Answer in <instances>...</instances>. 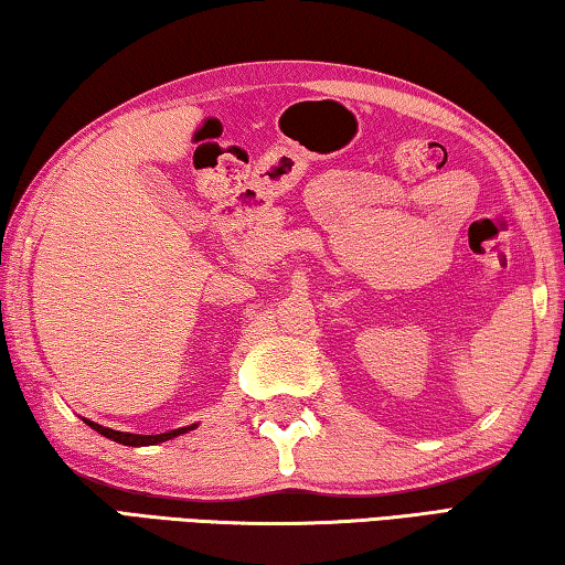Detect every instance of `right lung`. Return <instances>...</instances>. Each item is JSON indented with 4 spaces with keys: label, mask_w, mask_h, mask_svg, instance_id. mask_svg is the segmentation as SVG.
<instances>
[{
    "label": "right lung",
    "mask_w": 565,
    "mask_h": 565,
    "mask_svg": "<svg viewBox=\"0 0 565 565\" xmlns=\"http://www.w3.org/2000/svg\"><path fill=\"white\" fill-rule=\"evenodd\" d=\"M84 424H89V426L94 428V431H99L102 436H107V438H111V441L124 444V446H154V444H159V441H169V438L181 436V434L191 431V428H196V426H184V428H174V431H169V434L139 436V434H124V431H114V428H104V426L94 424V420H87V418H84Z\"/></svg>",
    "instance_id": "right-lung-1"
}]
</instances>
